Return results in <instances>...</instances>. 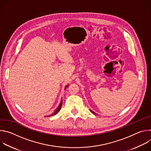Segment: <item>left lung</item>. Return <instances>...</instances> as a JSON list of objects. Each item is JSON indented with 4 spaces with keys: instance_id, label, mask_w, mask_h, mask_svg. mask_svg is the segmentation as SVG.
I'll return each mask as SVG.
<instances>
[{
    "instance_id": "1",
    "label": "left lung",
    "mask_w": 151,
    "mask_h": 151,
    "mask_svg": "<svg viewBox=\"0 0 151 151\" xmlns=\"http://www.w3.org/2000/svg\"><path fill=\"white\" fill-rule=\"evenodd\" d=\"M90 111H91V112H92V113H93V114H95V115H97V114H96V113H95V112H93V111H91V110H90Z\"/></svg>"
}]
</instances>
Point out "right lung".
<instances>
[{
    "instance_id": "obj_1",
    "label": "right lung",
    "mask_w": 151,
    "mask_h": 151,
    "mask_svg": "<svg viewBox=\"0 0 151 151\" xmlns=\"http://www.w3.org/2000/svg\"><path fill=\"white\" fill-rule=\"evenodd\" d=\"M68 86H69V85H67L66 86V87H65V88H64V89H66V88L68 87ZM62 104H63V100H62V98H61V100L60 103L59 104V105H58L57 108L54 111V112L52 114H51V115H48V116H45V117H49V116H52V115H55V114H57L60 111V109H61V106H62Z\"/></svg>"
}]
</instances>
